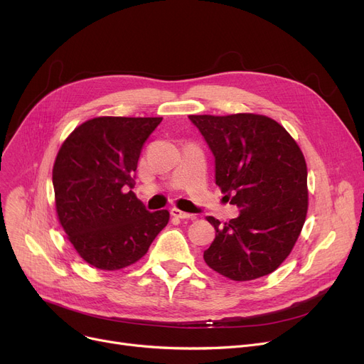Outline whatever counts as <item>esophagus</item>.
Masks as SVG:
<instances>
[{
  "instance_id": "34e87169",
  "label": "esophagus",
  "mask_w": 364,
  "mask_h": 364,
  "mask_svg": "<svg viewBox=\"0 0 364 364\" xmlns=\"http://www.w3.org/2000/svg\"><path fill=\"white\" fill-rule=\"evenodd\" d=\"M171 215L172 217H177V218H195V215L193 214H188V213H184V211H181V209H178V208H171Z\"/></svg>"
}]
</instances>
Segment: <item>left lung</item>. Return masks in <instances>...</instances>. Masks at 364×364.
<instances>
[{
  "mask_svg": "<svg viewBox=\"0 0 364 364\" xmlns=\"http://www.w3.org/2000/svg\"><path fill=\"white\" fill-rule=\"evenodd\" d=\"M215 158V183L240 208L224 225L214 217L215 239L205 262L245 282L273 273L302 230L309 208L307 165L296 141L274 119L254 113L190 114Z\"/></svg>",
  "mask_w": 364,
  "mask_h": 364,
  "instance_id": "obj_1",
  "label": "left lung"
}]
</instances>
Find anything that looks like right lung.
Returning <instances> with one entry per match:
<instances>
[{
  "label": "right lung",
  "instance_id": "obj_1",
  "mask_svg": "<svg viewBox=\"0 0 364 364\" xmlns=\"http://www.w3.org/2000/svg\"><path fill=\"white\" fill-rule=\"evenodd\" d=\"M162 118H94L72 131L53 168L55 211L69 242L100 270L139 261L169 221L132 192L144 141Z\"/></svg>",
  "mask_w": 364,
  "mask_h": 364
}]
</instances>
